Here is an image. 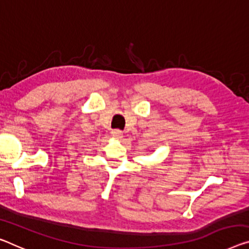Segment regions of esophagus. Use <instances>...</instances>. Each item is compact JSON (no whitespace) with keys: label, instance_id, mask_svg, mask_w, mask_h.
Segmentation results:
<instances>
[{"label":"esophagus","instance_id":"obj_1","mask_svg":"<svg viewBox=\"0 0 249 249\" xmlns=\"http://www.w3.org/2000/svg\"><path fill=\"white\" fill-rule=\"evenodd\" d=\"M111 136L114 138V139H121L122 137H124V132L121 131V130H112L111 131Z\"/></svg>","mask_w":249,"mask_h":249}]
</instances>
